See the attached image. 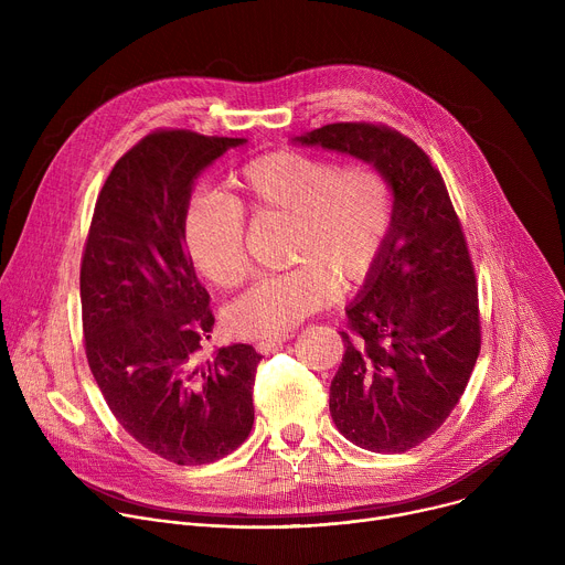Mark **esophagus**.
Returning <instances> with one entry per match:
<instances>
[{
  "label": "esophagus",
  "mask_w": 565,
  "mask_h": 565,
  "mask_svg": "<svg viewBox=\"0 0 565 565\" xmlns=\"http://www.w3.org/2000/svg\"><path fill=\"white\" fill-rule=\"evenodd\" d=\"M288 340H292V333H286V335H279V338H270V340H259L257 344H255V349L259 351V353H270V351H275V349H279L284 342H288Z\"/></svg>",
  "instance_id": "1"
}]
</instances>
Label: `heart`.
<instances>
[{"mask_svg": "<svg viewBox=\"0 0 565 565\" xmlns=\"http://www.w3.org/2000/svg\"><path fill=\"white\" fill-rule=\"evenodd\" d=\"M227 196L199 194L183 221L196 270L216 288H236L248 275L244 214L290 218V270L259 279L225 310L236 338L264 340L290 333L324 308L342 286L369 279L393 230L395 199L373 166H340L301 149L250 158L230 177Z\"/></svg>", "mask_w": 565, "mask_h": 565, "instance_id": "b5f03b06", "label": "heart"}]
</instances>
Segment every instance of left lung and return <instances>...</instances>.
Returning a JSON list of instances; mask_svg holds the SVG:
<instances>
[{"mask_svg": "<svg viewBox=\"0 0 565 565\" xmlns=\"http://www.w3.org/2000/svg\"><path fill=\"white\" fill-rule=\"evenodd\" d=\"M380 170L395 199L380 264L347 308V353L331 416L353 445L402 454L449 418L480 353V312L465 232L440 172L386 125L333 122L295 138Z\"/></svg>", "mask_w": 565, "mask_h": 565, "instance_id": "obj_1", "label": "left lung"}]
</instances>
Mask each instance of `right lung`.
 <instances>
[{
  "mask_svg": "<svg viewBox=\"0 0 565 565\" xmlns=\"http://www.w3.org/2000/svg\"><path fill=\"white\" fill-rule=\"evenodd\" d=\"M246 138L156 129L107 177L79 266L89 369L122 429L177 465L232 454L255 423L262 355L250 344L199 362L214 315L185 250L194 179Z\"/></svg>",
  "mask_w": 565,
  "mask_h": 565,
  "instance_id": "1",
  "label": "right lung"
}]
</instances>
